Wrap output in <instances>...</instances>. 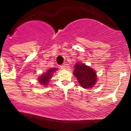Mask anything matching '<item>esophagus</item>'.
<instances>
[{
    "label": "esophagus",
    "instance_id": "esophagus-1",
    "mask_svg": "<svg viewBox=\"0 0 131 131\" xmlns=\"http://www.w3.org/2000/svg\"><path fill=\"white\" fill-rule=\"evenodd\" d=\"M67 66H67V64H66V63H63V64H62V66H60V68H61V69H64L67 68Z\"/></svg>",
    "mask_w": 131,
    "mask_h": 131
}]
</instances>
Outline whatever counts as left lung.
Segmentation results:
<instances>
[{
  "label": "left lung",
  "instance_id": "8db88e82",
  "mask_svg": "<svg viewBox=\"0 0 131 131\" xmlns=\"http://www.w3.org/2000/svg\"><path fill=\"white\" fill-rule=\"evenodd\" d=\"M73 74L81 86L84 89L93 87L97 81L95 71L92 68L81 62L75 63Z\"/></svg>",
  "mask_w": 131,
  "mask_h": 131
}]
</instances>
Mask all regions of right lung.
<instances>
[{
  "mask_svg": "<svg viewBox=\"0 0 131 131\" xmlns=\"http://www.w3.org/2000/svg\"><path fill=\"white\" fill-rule=\"evenodd\" d=\"M58 69L56 68H51V69L47 70V72L42 74V75L39 77V82L43 86H47L48 84L49 80L51 79L53 73L55 72Z\"/></svg>",
  "mask_w": 131,
  "mask_h": 131,
  "instance_id": "right-lung-1",
  "label": "right lung"
}]
</instances>
